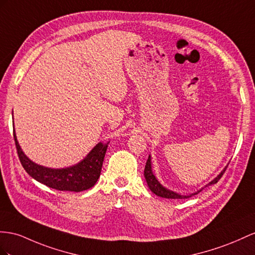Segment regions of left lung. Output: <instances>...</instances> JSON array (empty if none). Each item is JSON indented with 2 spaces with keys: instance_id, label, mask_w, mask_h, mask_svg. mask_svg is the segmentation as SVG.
Returning a JSON list of instances; mask_svg holds the SVG:
<instances>
[{
  "instance_id": "left-lung-1",
  "label": "left lung",
  "mask_w": 255,
  "mask_h": 255,
  "mask_svg": "<svg viewBox=\"0 0 255 255\" xmlns=\"http://www.w3.org/2000/svg\"><path fill=\"white\" fill-rule=\"evenodd\" d=\"M151 160H152L151 159V155H148V159L146 160V165H145V169H144V178L146 180L147 186H148L149 190L152 191V193H154L155 195H157V196H159V197H162V198H168V199H185V198H188V197H192L193 195L198 194L199 192H201L208 185L218 183V181L222 178V175H223V173L225 172L226 168H227V166H226L223 169V170L220 172V174H218V177H215L211 182H209L207 185H205L204 187H201L200 190L196 191L194 193L188 194V195H181V194L175 193V192H173L171 190H168L167 187H165L164 185H161L159 183V181L157 180V178H156L155 175H154V173H153L152 161Z\"/></svg>"
}]
</instances>
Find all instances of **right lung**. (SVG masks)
<instances>
[{
  "instance_id": "1",
  "label": "right lung",
  "mask_w": 255,
  "mask_h": 255,
  "mask_svg": "<svg viewBox=\"0 0 255 255\" xmlns=\"http://www.w3.org/2000/svg\"><path fill=\"white\" fill-rule=\"evenodd\" d=\"M14 139L21 165L32 178L55 190L69 192L86 191L96 184L100 177L103 159L110 143V141L107 143L99 142L84 159L73 166L48 168L35 164L23 153L17 140L15 129Z\"/></svg>"
}]
</instances>
